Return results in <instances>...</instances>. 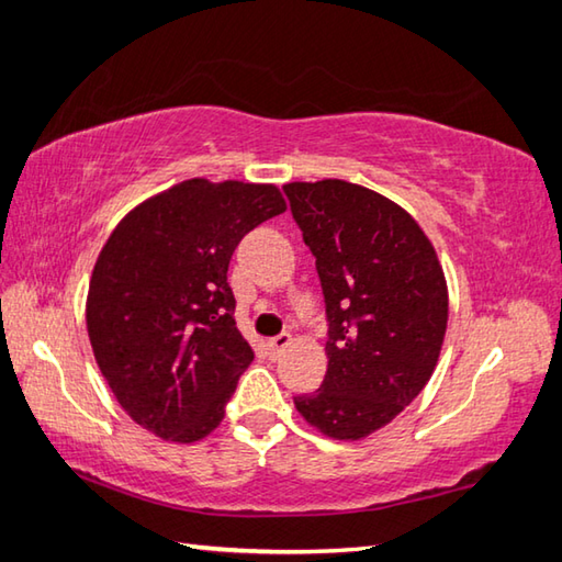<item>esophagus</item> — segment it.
<instances>
[{
	"mask_svg": "<svg viewBox=\"0 0 562 562\" xmlns=\"http://www.w3.org/2000/svg\"><path fill=\"white\" fill-rule=\"evenodd\" d=\"M290 341H292V337H290V335H278V337H272V339L268 341V349L272 351V357H280L282 351L290 347Z\"/></svg>",
	"mask_w": 562,
	"mask_h": 562,
	"instance_id": "34e87169",
	"label": "esophagus"
}]
</instances>
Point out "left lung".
Masks as SVG:
<instances>
[{
  "instance_id": "1",
  "label": "left lung",
  "mask_w": 562,
  "mask_h": 562,
  "mask_svg": "<svg viewBox=\"0 0 562 562\" xmlns=\"http://www.w3.org/2000/svg\"><path fill=\"white\" fill-rule=\"evenodd\" d=\"M282 190L315 255L329 322L325 382L294 406L331 439H364L434 374L449 319L443 270L414 217L374 190L335 178Z\"/></svg>"
}]
</instances>
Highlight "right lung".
Here are the masks:
<instances>
[{
	"instance_id": "obj_1",
	"label": "right lung",
	"mask_w": 562,
	"mask_h": 562,
	"mask_svg": "<svg viewBox=\"0 0 562 562\" xmlns=\"http://www.w3.org/2000/svg\"><path fill=\"white\" fill-rule=\"evenodd\" d=\"M284 207L274 186L193 178L133 207L103 245L89 339L116 402L150 434L193 443L223 422L255 359L235 325L227 265Z\"/></svg>"
}]
</instances>
